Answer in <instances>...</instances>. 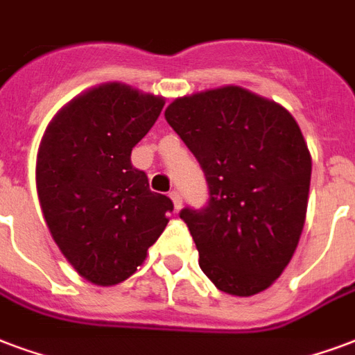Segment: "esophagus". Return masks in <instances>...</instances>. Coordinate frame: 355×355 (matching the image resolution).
Masks as SVG:
<instances>
[{"mask_svg": "<svg viewBox=\"0 0 355 355\" xmlns=\"http://www.w3.org/2000/svg\"><path fill=\"white\" fill-rule=\"evenodd\" d=\"M170 198L174 202L175 209H181V194L178 191H170Z\"/></svg>", "mask_w": 355, "mask_h": 355, "instance_id": "1", "label": "esophagus"}]
</instances>
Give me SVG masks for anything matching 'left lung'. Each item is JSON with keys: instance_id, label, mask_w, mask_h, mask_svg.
Segmentation results:
<instances>
[{"instance_id": "1", "label": "left lung", "mask_w": 355, "mask_h": 355, "mask_svg": "<svg viewBox=\"0 0 355 355\" xmlns=\"http://www.w3.org/2000/svg\"><path fill=\"white\" fill-rule=\"evenodd\" d=\"M164 117L209 189L206 207L180 213L202 271L226 294L269 288L294 257L307 215L313 162L297 121L239 86L175 98Z\"/></svg>"}]
</instances>
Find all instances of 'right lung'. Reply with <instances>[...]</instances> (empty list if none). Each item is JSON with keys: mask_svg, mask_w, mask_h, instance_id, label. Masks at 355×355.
<instances>
[{"mask_svg": "<svg viewBox=\"0 0 355 355\" xmlns=\"http://www.w3.org/2000/svg\"><path fill=\"white\" fill-rule=\"evenodd\" d=\"M162 106V97L127 84H103L63 106L39 146L37 194L48 230L78 275L98 286L142 266L174 209L130 164Z\"/></svg>", "mask_w": 355, "mask_h": 355, "instance_id": "right-lung-1", "label": "right lung"}]
</instances>
